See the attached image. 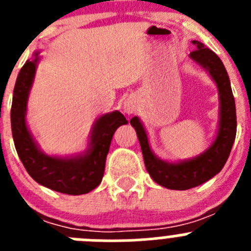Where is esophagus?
<instances>
[{"instance_id": "obj_1", "label": "esophagus", "mask_w": 251, "mask_h": 251, "mask_svg": "<svg viewBox=\"0 0 251 251\" xmlns=\"http://www.w3.org/2000/svg\"><path fill=\"white\" fill-rule=\"evenodd\" d=\"M137 108H138V104H137L136 99L132 98V97L126 99V101H124L123 104V109L127 114H133V113H136Z\"/></svg>"}]
</instances>
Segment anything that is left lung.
Instances as JSON below:
<instances>
[{
	"label": "left lung",
	"mask_w": 251,
	"mask_h": 251,
	"mask_svg": "<svg viewBox=\"0 0 251 251\" xmlns=\"http://www.w3.org/2000/svg\"><path fill=\"white\" fill-rule=\"evenodd\" d=\"M192 44L196 46V50L192 51L190 57L210 75L216 84L219 93V123L216 134L210 147L192 158L177 162L165 161L156 156L151 148L147 130L141 119L138 117H133L130 119V124L137 132L146 168L150 176L158 185L179 191L202 185L216 176L229 158L236 137V108L225 66L220 57L214 51L206 48L202 43L194 40Z\"/></svg>",
	"instance_id": "8db88e82"
}]
</instances>
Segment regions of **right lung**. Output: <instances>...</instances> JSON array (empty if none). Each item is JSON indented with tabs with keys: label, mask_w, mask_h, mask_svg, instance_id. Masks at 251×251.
<instances>
[{
	"label": "right lung",
	"mask_w": 251,
	"mask_h": 251,
	"mask_svg": "<svg viewBox=\"0 0 251 251\" xmlns=\"http://www.w3.org/2000/svg\"><path fill=\"white\" fill-rule=\"evenodd\" d=\"M36 50L22 66L13 89L11 128L17 154L22 165L40 185L66 195H84L98 187L105 170L113 134L128 121L119 110L97 118L83 152L69 156L46 154L35 141L26 122L27 101L41 56Z\"/></svg>",
	"instance_id": "obj_1"
}]
</instances>
